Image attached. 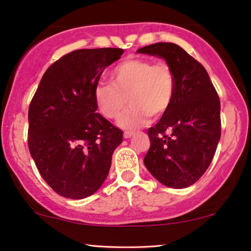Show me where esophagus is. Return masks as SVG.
<instances>
[{
	"instance_id": "esophagus-1",
	"label": "esophagus",
	"mask_w": 251,
	"mask_h": 251,
	"mask_svg": "<svg viewBox=\"0 0 251 251\" xmlns=\"http://www.w3.org/2000/svg\"><path fill=\"white\" fill-rule=\"evenodd\" d=\"M132 136H133V133H132V132H128V131H126L125 133H123V137H125L126 139H128V138H131Z\"/></svg>"
}]
</instances>
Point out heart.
Instances as JSON below:
<instances>
[{
  "label": "heart",
  "mask_w": 251,
  "mask_h": 251,
  "mask_svg": "<svg viewBox=\"0 0 251 251\" xmlns=\"http://www.w3.org/2000/svg\"><path fill=\"white\" fill-rule=\"evenodd\" d=\"M109 77L112 84L100 83L95 88V101L104 118L115 120L129 100L131 106L119 119V126L123 129L140 128L150 116L159 119L173 105L176 80L166 63L126 58L113 68Z\"/></svg>",
  "instance_id": "1"
}]
</instances>
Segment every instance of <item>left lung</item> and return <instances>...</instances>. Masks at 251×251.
<instances>
[{
  "instance_id": "1",
  "label": "left lung",
  "mask_w": 251,
  "mask_h": 251,
  "mask_svg": "<svg viewBox=\"0 0 251 251\" xmlns=\"http://www.w3.org/2000/svg\"><path fill=\"white\" fill-rule=\"evenodd\" d=\"M163 58L174 72L173 105L149 129L151 147L144 164L161 184L185 188L210 166L221 138V101L202 65L175 43L160 42L137 50Z\"/></svg>"
}]
</instances>
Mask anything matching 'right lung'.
<instances>
[{
    "instance_id": "obj_1",
    "label": "right lung",
    "mask_w": 251,
    "mask_h": 251,
    "mask_svg": "<svg viewBox=\"0 0 251 251\" xmlns=\"http://www.w3.org/2000/svg\"><path fill=\"white\" fill-rule=\"evenodd\" d=\"M119 48L80 49L43 74L28 109V149L47 184L61 197L84 199L99 190L123 132L97 113L95 88Z\"/></svg>"
}]
</instances>
